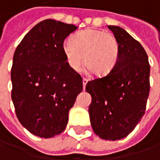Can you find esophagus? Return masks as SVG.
<instances>
[{
	"instance_id": "esophagus-1",
	"label": "esophagus",
	"mask_w": 160,
	"mask_h": 160,
	"mask_svg": "<svg viewBox=\"0 0 160 160\" xmlns=\"http://www.w3.org/2000/svg\"><path fill=\"white\" fill-rule=\"evenodd\" d=\"M82 82H83V88L85 89V87H86V84L88 83V80H87L86 78H83V80H82Z\"/></svg>"
}]
</instances>
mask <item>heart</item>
Here are the masks:
<instances>
[{"label": "heart", "instance_id": "heart-1", "mask_svg": "<svg viewBox=\"0 0 160 160\" xmlns=\"http://www.w3.org/2000/svg\"><path fill=\"white\" fill-rule=\"evenodd\" d=\"M63 53L69 66L79 71L83 64L93 75L103 77L113 70L119 54L116 37L103 30L87 29L74 34L64 42Z\"/></svg>", "mask_w": 160, "mask_h": 160}]
</instances>
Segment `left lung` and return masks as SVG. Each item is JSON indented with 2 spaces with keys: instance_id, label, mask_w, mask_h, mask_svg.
Here are the masks:
<instances>
[{
  "instance_id": "1",
  "label": "left lung",
  "mask_w": 160,
  "mask_h": 160,
  "mask_svg": "<svg viewBox=\"0 0 160 160\" xmlns=\"http://www.w3.org/2000/svg\"><path fill=\"white\" fill-rule=\"evenodd\" d=\"M116 37L119 54L108 75L89 80V107L93 131L102 139L127 137L144 116L149 94L150 66L144 48L118 26H108Z\"/></svg>"
}]
</instances>
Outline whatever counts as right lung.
Segmentation results:
<instances>
[{
	"label": "right lung",
	"instance_id": "obj_1",
	"mask_svg": "<svg viewBox=\"0 0 160 160\" xmlns=\"http://www.w3.org/2000/svg\"><path fill=\"white\" fill-rule=\"evenodd\" d=\"M77 27L48 19L27 33L16 48L11 78L16 116L33 135L61 134L83 89L82 78L69 66L64 40Z\"/></svg>",
	"mask_w": 160,
	"mask_h": 160
}]
</instances>
